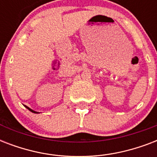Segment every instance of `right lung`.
Masks as SVG:
<instances>
[{
	"label": "right lung",
	"instance_id": "add662e5",
	"mask_svg": "<svg viewBox=\"0 0 157 157\" xmlns=\"http://www.w3.org/2000/svg\"><path fill=\"white\" fill-rule=\"evenodd\" d=\"M25 107H26V108H27V109H28V110H29V111H30V112H33V113H36V114H38V113H40V112H36V111H34V110L31 109L30 107H28V106H25Z\"/></svg>",
	"mask_w": 157,
	"mask_h": 157
}]
</instances>
